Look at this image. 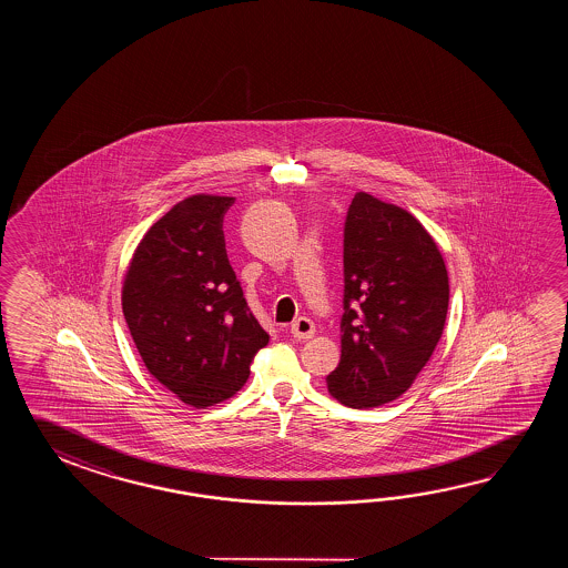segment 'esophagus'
<instances>
[{"label": "esophagus", "instance_id": "esophagus-1", "mask_svg": "<svg viewBox=\"0 0 568 568\" xmlns=\"http://www.w3.org/2000/svg\"><path fill=\"white\" fill-rule=\"evenodd\" d=\"M290 333L294 335L296 338H301V341H306V338L314 337V323L311 318H306V316H301V318H296L292 326H290Z\"/></svg>", "mask_w": 568, "mask_h": 568}]
</instances>
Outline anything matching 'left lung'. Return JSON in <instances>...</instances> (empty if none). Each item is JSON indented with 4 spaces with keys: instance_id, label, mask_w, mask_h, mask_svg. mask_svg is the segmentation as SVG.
<instances>
[{
    "instance_id": "8db88e82",
    "label": "left lung",
    "mask_w": 568,
    "mask_h": 568,
    "mask_svg": "<svg viewBox=\"0 0 568 568\" xmlns=\"http://www.w3.org/2000/svg\"><path fill=\"white\" fill-rule=\"evenodd\" d=\"M343 276L341 362L326 386L349 408L384 406L414 384L443 337L447 266L406 209L357 193L345 219Z\"/></svg>"
}]
</instances>
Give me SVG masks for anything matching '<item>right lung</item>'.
I'll use <instances>...</instances> for the list:
<instances>
[{
	"mask_svg": "<svg viewBox=\"0 0 568 568\" xmlns=\"http://www.w3.org/2000/svg\"><path fill=\"white\" fill-rule=\"evenodd\" d=\"M233 196L193 194L133 252L121 308L148 372L193 408L231 398L270 335L230 264L223 217Z\"/></svg>",
	"mask_w": 568,
	"mask_h": 568,
	"instance_id": "1",
	"label": "right lung"
}]
</instances>
